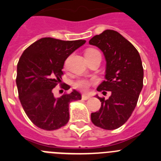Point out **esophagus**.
Listing matches in <instances>:
<instances>
[{
  "mask_svg": "<svg viewBox=\"0 0 161 161\" xmlns=\"http://www.w3.org/2000/svg\"><path fill=\"white\" fill-rule=\"evenodd\" d=\"M89 98H91V97L89 96V95H87V94L82 95V99H83V100H88V99H89Z\"/></svg>",
  "mask_w": 161,
  "mask_h": 161,
  "instance_id": "obj_1",
  "label": "esophagus"
}]
</instances>
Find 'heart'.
I'll return each mask as SVG.
<instances>
[{
    "instance_id": "obj_1",
    "label": "heart",
    "mask_w": 161,
    "mask_h": 161,
    "mask_svg": "<svg viewBox=\"0 0 161 161\" xmlns=\"http://www.w3.org/2000/svg\"><path fill=\"white\" fill-rule=\"evenodd\" d=\"M96 52H98L97 51L94 49H89L87 52H85V55H89V54H93V53H96ZM95 82V80H89L88 79H80L78 80H76L74 86L78 89H80V90H83V91H86L89 88L90 85L92 83Z\"/></svg>"
}]
</instances>
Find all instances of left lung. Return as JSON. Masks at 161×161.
<instances>
[{
  "instance_id": "8db88e82",
  "label": "left lung",
  "mask_w": 161,
  "mask_h": 161,
  "mask_svg": "<svg viewBox=\"0 0 161 161\" xmlns=\"http://www.w3.org/2000/svg\"><path fill=\"white\" fill-rule=\"evenodd\" d=\"M89 43L97 47L106 59L105 80L97 90L106 94L108 99L99 97L100 109L91 114L95 126L105 130H114L123 126L136 108L143 89V68L136 48L119 32L106 30L95 35Z\"/></svg>"
}]
</instances>
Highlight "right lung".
<instances>
[{
    "label": "right lung",
    "instance_id": "add662e5",
    "mask_svg": "<svg viewBox=\"0 0 161 161\" xmlns=\"http://www.w3.org/2000/svg\"><path fill=\"white\" fill-rule=\"evenodd\" d=\"M85 40L63 41L42 38L28 47L17 67L16 84L24 111L35 126L54 130L69 120V104L81 99L76 89L55 97L52 89L61 81L64 61ZM65 90L70 86H63Z\"/></svg>",
    "mask_w": 161,
    "mask_h": 161
}]
</instances>
